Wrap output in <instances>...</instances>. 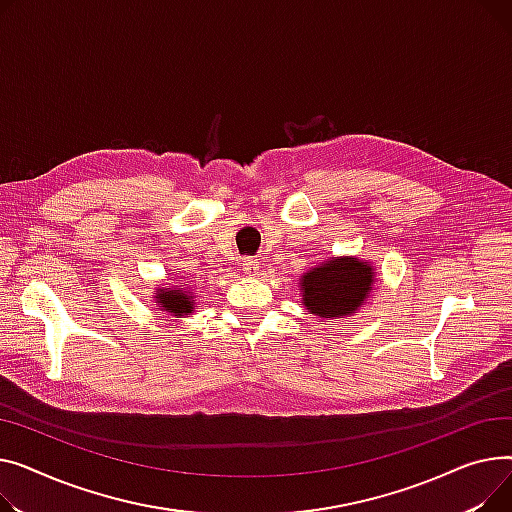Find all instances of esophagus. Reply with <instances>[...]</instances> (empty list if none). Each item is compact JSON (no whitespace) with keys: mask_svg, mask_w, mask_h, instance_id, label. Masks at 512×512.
Listing matches in <instances>:
<instances>
[{"mask_svg":"<svg viewBox=\"0 0 512 512\" xmlns=\"http://www.w3.org/2000/svg\"><path fill=\"white\" fill-rule=\"evenodd\" d=\"M239 270H244L246 277H258L260 264H258V260H254V258H244L242 262H239Z\"/></svg>","mask_w":512,"mask_h":512,"instance_id":"34e87169","label":"esophagus"}]
</instances>
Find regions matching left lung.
<instances>
[{
    "label": "left lung",
    "instance_id": "8db88e82",
    "mask_svg": "<svg viewBox=\"0 0 512 512\" xmlns=\"http://www.w3.org/2000/svg\"><path fill=\"white\" fill-rule=\"evenodd\" d=\"M374 268L351 256L324 260L299 279L302 304L320 318H345L364 306L374 285Z\"/></svg>",
    "mask_w": 512,
    "mask_h": 512
}]
</instances>
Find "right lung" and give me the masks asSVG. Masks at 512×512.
<instances>
[{
  "label": "right lung",
  "mask_w": 512,
  "mask_h": 512,
  "mask_svg": "<svg viewBox=\"0 0 512 512\" xmlns=\"http://www.w3.org/2000/svg\"><path fill=\"white\" fill-rule=\"evenodd\" d=\"M155 304L175 318H182V316H188L194 312V299H192L190 291H186L184 287L157 289Z\"/></svg>",
  "instance_id": "add662e5"
}]
</instances>
